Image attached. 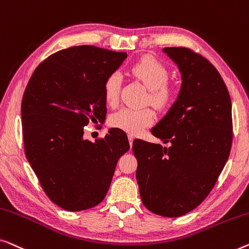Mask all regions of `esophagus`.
<instances>
[{"instance_id":"esophagus-1","label":"esophagus","mask_w":249,"mask_h":249,"mask_svg":"<svg viewBox=\"0 0 249 249\" xmlns=\"http://www.w3.org/2000/svg\"><path fill=\"white\" fill-rule=\"evenodd\" d=\"M128 141H129V145H133V141H134V138L132 135H128Z\"/></svg>"}]
</instances>
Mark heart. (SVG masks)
Masks as SVG:
<instances>
[{
  "label": "heart",
  "mask_w": 249,
  "mask_h": 249,
  "mask_svg": "<svg viewBox=\"0 0 249 249\" xmlns=\"http://www.w3.org/2000/svg\"><path fill=\"white\" fill-rule=\"evenodd\" d=\"M132 75L140 80L149 89L145 103L157 109H164L174 99V87L167 81L169 72L162 63L155 57H143L129 69ZM121 75L110 73L104 82V96L109 105H115L120 98ZM155 122V113L145 108L123 107L110 116V125L128 134H139Z\"/></svg>",
  "instance_id": "1"
}]
</instances>
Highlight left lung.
<instances>
[{"instance_id":"obj_1","label":"left lung","mask_w":249,"mask_h":249,"mask_svg":"<svg viewBox=\"0 0 249 249\" xmlns=\"http://www.w3.org/2000/svg\"><path fill=\"white\" fill-rule=\"evenodd\" d=\"M181 73L177 100L151 133L170 146L133 142L142 203L178 218L210 194L229 158L232 116L229 91L214 66L186 47H166Z\"/></svg>"}]
</instances>
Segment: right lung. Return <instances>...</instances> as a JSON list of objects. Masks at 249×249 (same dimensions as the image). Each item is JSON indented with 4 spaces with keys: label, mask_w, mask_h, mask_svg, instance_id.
<instances>
[{
    "label": "right lung",
    "mask_w": 249,
    "mask_h": 249,
    "mask_svg": "<svg viewBox=\"0 0 249 249\" xmlns=\"http://www.w3.org/2000/svg\"><path fill=\"white\" fill-rule=\"evenodd\" d=\"M127 54L90 45L58 51L40 63L21 104L24 153L50 199L71 212L99 204L117 161L128 151L127 135L110 128L105 138L83 139L90 121L107 114L104 82Z\"/></svg>",
    "instance_id": "right-lung-1"
}]
</instances>
